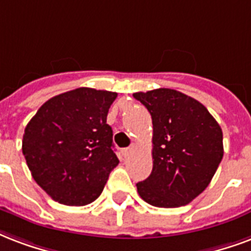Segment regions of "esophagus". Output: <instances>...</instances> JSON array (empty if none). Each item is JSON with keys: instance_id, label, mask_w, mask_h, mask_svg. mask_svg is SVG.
Listing matches in <instances>:
<instances>
[{"instance_id": "1", "label": "esophagus", "mask_w": 251, "mask_h": 251, "mask_svg": "<svg viewBox=\"0 0 251 251\" xmlns=\"http://www.w3.org/2000/svg\"><path fill=\"white\" fill-rule=\"evenodd\" d=\"M131 150H133V146L126 147V149H122V155L127 156L130 154V151H131Z\"/></svg>"}]
</instances>
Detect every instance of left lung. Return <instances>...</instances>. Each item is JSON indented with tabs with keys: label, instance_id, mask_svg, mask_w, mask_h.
I'll use <instances>...</instances> for the list:
<instances>
[{
	"label": "left lung",
	"instance_id": "obj_1",
	"mask_svg": "<svg viewBox=\"0 0 251 251\" xmlns=\"http://www.w3.org/2000/svg\"><path fill=\"white\" fill-rule=\"evenodd\" d=\"M152 118V171L137 183L150 205L176 208L208 187L224 155L223 130L208 109L175 89L137 92Z\"/></svg>",
	"mask_w": 251,
	"mask_h": 251
}]
</instances>
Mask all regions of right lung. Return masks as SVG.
Instances as JSON below:
<instances>
[{"label": "right lung", "instance_id": "1", "mask_svg": "<svg viewBox=\"0 0 251 251\" xmlns=\"http://www.w3.org/2000/svg\"><path fill=\"white\" fill-rule=\"evenodd\" d=\"M116 97V92L77 88L46 101L25 127L28 170L55 201L72 206L95 201L120 163L106 124Z\"/></svg>", "mask_w": 251, "mask_h": 251}]
</instances>
